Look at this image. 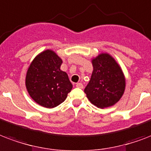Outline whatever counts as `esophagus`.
I'll use <instances>...</instances> for the list:
<instances>
[{
  "label": "esophagus",
  "mask_w": 151,
  "mask_h": 151,
  "mask_svg": "<svg viewBox=\"0 0 151 151\" xmlns=\"http://www.w3.org/2000/svg\"><path fill=\"white\" fill-rule=\"evenodd\" d=\"M76 87L79 88H83V85L81 83H77L76 84Z\"/></svg>",
  "instance_id": "34e87169"
}]
</instances>
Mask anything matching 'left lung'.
I'll use <instances>...</instances> for the list:
<instances>
[{"label":"left lung","instance_id":"8db88e82","mask_svg":"<svg viewBox=\"0 0 151 151\" xmlns=\"http://www.w3.org/2000/svg\"><path fill=\"white\" fill-rule=\"evenodd\" d=\"M93 70L85 88L87 98L100 109L112 106L121 99L126 78L120 65L109 53H101L92 58Z\"/></svg>","mask_w":151,"mask_h":151}]
</instances>
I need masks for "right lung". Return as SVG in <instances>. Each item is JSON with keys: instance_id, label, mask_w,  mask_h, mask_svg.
I'll return each mask as SVG.
<instances>
[{"instance_id": "add662e5", "label": "right lung", "mask_w": 151, "mask_h": 151, "mask_svg": "<svg viewBox=\"0 0 151 151\" xmlns=\"http://www.w3.org/2000/svg\"><path fill=\"white\" fill-rule=\"evenodd\" d=\"M62 63V58L47 49L36 55L27 69V93L35 103L47 109L63 103L73 88L67 73L60 69Z\"/></svg>"}]
</instances>
